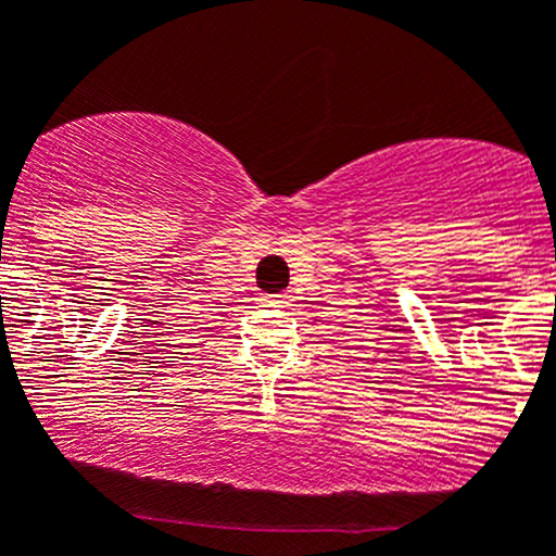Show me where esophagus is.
Wrapping results in <instances>:
<instances>
[{
  "label": "esophagus",
  "mask_w": 556,
  "mask_h": 556,
  "mask_svg": "<svg viewBox=\"0 0 556 556\" xmlns=\"http://www.w3.org/2000/svg\"><path fill=\"white\" fill-rule=\"evenodd\" d=\"M258 301L264 303V306H271V308H285V306H290V295H282V292H279V295H271V292H264V295H261Z\"/></svg>",
  "instance_id": "1"
}]
</instances>
